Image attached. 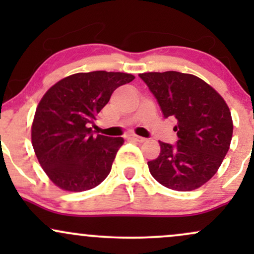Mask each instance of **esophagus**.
I'll return each instance as SVG.
<instances>
[{
  "instance_id": "1",
  "label": "esophagus",
  "mask_w": 254,
  "mask_h": 254,
  "mask_svg": "<svg viewBox=\"0 0 254 254\" xmlns=\"http://www.w3.org/2000/svg\"><path fill=\"white\" fill-rule=\"evenodd\" d=\"M127 139H129V141H132V142H138V143H142V142L145 141L144 137H139V136H135V135L127 136Z\"/></svg>"
}]
</instances>
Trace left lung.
I'll use <instances>...</instances> for the list:
<instances>
[{
  "mask_svg": "<svg viewBox=\"0 0 254 254\" xmlns=\"http://www.w3.org/2000/svg\"><path fill=\"white\" fill-rule=\"evenodd\" d=\"M139 77L155 97L164 117L177 123V143L160 142V155L148 161L151 176L172 190H196L215 176L229 149L233 121L226 101L191 74L144 72Z\"/></svg>",
  "mask_w": 254,
  "mask_h": 254,
  "instance_id": "left-lung-1",
  "label": "left lung"
}]
</instances>
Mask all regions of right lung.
<instances>
[{
  "label": "right lung",
  "mask_w": 254,
  "mask_h": 254,
  "mask_svg": "<svg viewBox=\"0 0 254 254\" xmlns=\"http://www.w3.org/2000/svg\"><path fill=\"white\" fill-rule=\"evenodd\" d=\"M133 78L125 72H77L44 94L32 124V145L55 185L80 192L106 179L124 139L93 135L90 125L112 93Z\"/></svg>",
  "instance_id": "obj_1"
}]
</instances>
